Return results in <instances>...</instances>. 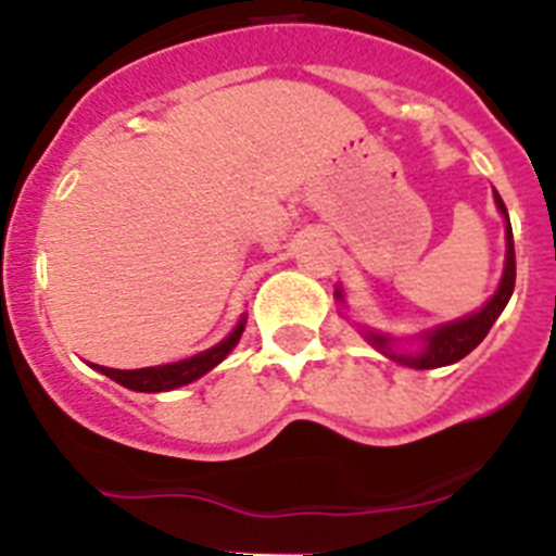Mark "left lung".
Instances as JSON below:
<instances>
[{
    "mask_svg": "<svg viewBox=\"0 0 556 556\" xmlns=\"http://www.w3.org/2000/svg\"><path fill=\"white\" fill-rule=\"evenodd\" d=\"M495 205L501 208V214L507 217V205L504 200L498 198V191H495ZM515 289V244H513V228H509V217H507V267H504V278H501L498 292L490 298V303L481 312L470 314L465 320L448 323V326H440L437 331L426 333V348L415 356L409 353H392L390 339L378 337V333H370V342L378 348L381 353H387L390 358L401 362V365H409L415 370H431V367H445L454 365L459 358L468 356L476 345H479L481 339L488 337L493 323L498 320V314L504 312V306L509 303ZM339 298V292H337Z\"/></svg>",
    "mask_w": 556,
    "mask_h": 556,
    "instance_id": "1",
    "label": "left lung"
}]
</instances>
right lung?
Segmentation results:
<instances>
[{"mask_svg":"<svg viewBox=\"0 0 556 556\" xmlns=\"http://www.w3.org/2000/svg\"><path fill=\"white\" fill-rule=\"evenodd\" d=\"M244 331V323L236 326V331L230 333L225 342H219L217 348H211V351L198 353V356L184 358V362H175V365H161V367H141V370H111V367H100L94 365L97 370L105 372L108 378H113L116 384L127 387V390L136 392H166V390H178V387L191 384V381H198L200 376L211 370V367H217L233 345L239 342Z\"/></svg>","mask_w":556,"mask_h":556,"instance_id":"right-lung-1","label":"right lung"}]
</instances>
